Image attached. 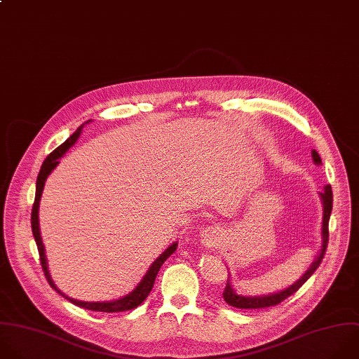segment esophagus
I'll use <instances>...</instances> for the list:
<instances>
[{"instance_id": "34e87169", "label": "esophagus", "mask_w": 359, "mask_h": 359, "mask_svg": "<svg viewBox=\"0 0 359 359\" xmlns=\"http://www.w3.org/2000/svg\"><path fill=\"white\" fill-rule=\"evenodd\" d=\"M221 228L217 226V225H210V226H205L204 229H201L200 232V238H201V245L204 248H212L214 245H217L221 240Z\"/></svg>"}]
</instances>
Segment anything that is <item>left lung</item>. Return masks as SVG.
I'll use <instances>...</instances> for the list:
<instances>
[{
	"instance_id": "obj_1",
	"label": "left lung",
	"mask_w": 359,
	"mask_h": 359,
	"mask_svg": "<svg viewBox=\"0 0 359 359\" xmlns=\"http://www.w3.org/2000/svg\"><path fill=\"white\" fill-rule=\"evenodd\" d=\"M311 158L313 162L316 165H321V159L320 155L313 149L311 151ZM320 198H321V204H323V222H321V247L320 251L314 259V262L311 264V266L306 271V273L296 280L293 285H290L289 287L275 292V293H269V294H262V296H243L238 294L231 283V276L228 275L226 279V285L224 289V300L236 309H264V307H271V306H276L280 302H283L285 299H287L289 296H292L293 293H296L306 282L307 279L316 272V269L320 266L324 254H325V248H327V243H328V221H330V215H331V210H332V191H331V186L327 184L324 186V190L318 193Z\"/></svg>"
}]
</instances>
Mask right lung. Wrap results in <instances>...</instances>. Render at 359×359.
Returning <instances> with one entry per match:
<instances>
[{
	"label": "right lung",
	"mask_w": 359,
	"mask_h": 359,
	"mask_svg": "<svg viewBox=\"0 0 359 359\" xmlns=\"http://www.w3.org/2000/svg\"><path fill=\"white\" fill-rule=\"evenodd\" d=\"M91 123V119L86 121L84 124ZM83 126H80L73 135H70L60 147H57L43 162L38 179H36V193H35V201H34V207H32V215H31V225H32V233L38 245V251H39V257H41V264H42V269L45 272V276L50 285L52 289H55L59 294H62L65 299H67L69 302H72L73 304L87 309V310H93V311H102V313H118V311H127V310H133L135 307H138L149 294V292L154 287L156 275L161 269V266L165 264V261L176 251L177 248V243H173L169 248H166L149 266V269L147 271L145 276L141 279V282L135 286V289L133 292H130L128 294L119 297L116 300H111V302H81V300H76L73 297H69L67 294H65L53 282L50 273H49V268H48V261H46V255H45V247L42 243V236H41V228H39V201L42 197V191L45 187V182L48 179V176L56 169V166L59 165V159L77 142L79 137L81 135L83 131Z\"/></svg>",
	"instance_id": "add662e5"
}]
</instances>
